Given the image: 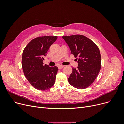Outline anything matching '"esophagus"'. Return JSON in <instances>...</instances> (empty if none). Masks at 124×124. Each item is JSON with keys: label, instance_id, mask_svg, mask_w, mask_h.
<instances>
[{"label": "esophagus", "instance_id": "esophagus-1", "mask_svg": "<svg viewBox=\"0 0 124 124\" xmlns=\"http://www.w3.org/2000/svg\"><path fill=\"white\" fill-rule=\"evenodd\" d=\"M58 68L59 69H62V68H63V67H64V66H63V65H59L58 66Z\"/></svg>", "mask_w": 124, "mask_h": 124}]
</instances>
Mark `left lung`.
<instances>
[{"label": "left lung", "mask_w": 124, "mask_h": 124, "mask_svg": "<svg viewBox=\"0 0 124 124\" xmlns=\"http://www.w3.org/2000/svg\"><path fill=\"white\" fill-rule=\"evenodd\" d=\"M62 38L69 46L71 54L74 57H78V67L72 68V72L68 78L69 83L78 89L86 88L96 80L101 68L99 48L93 41L83 35L63 36Z\"/></svg>", "instance_id": "1"}]
</instances>
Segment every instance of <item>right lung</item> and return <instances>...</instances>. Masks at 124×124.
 Listing matches in <instances>:
<instances>
[{"instance_id":"add662e5","label":"right lung","mask_w":124,"mask_h":124,"mask_svg":"<svg viewBox=\"0 0 124 124\" xmlns=\"http://www.w3.org/2000/svg\"><path fill=\"white\" fill-rule=\"evenodd\" d=\"M57 36H42L33 39L23 52L22 67L25 77L33 87L45 91L53 86L55 82L58 67L43 65V57Z\"/></svg>"}]
</instances>
